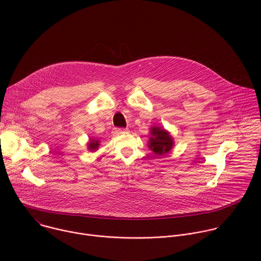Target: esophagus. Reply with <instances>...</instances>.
<instances>
[{"mask_svg":"<svg viewBox=\"0 0 261 261\" xmlns=\"http://www.w3.org/2000/svg\"><path fill=\"white\" fill-rule=\"evenodd\" d=\"M127 132V129H123V128H116L114 130V134L115 135H121V134H124Z\"/></svg>","mask_w":261,"mask_h":261,"instance_id":"1","label":"esophagus"}]
</instances>
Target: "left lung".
<instances>
[{"mask_svg": "<svg viewBox=\"0 0 261 261\" xmlns=\"http://www.w3.org/2000/svg\"><path fill=\"white\" fill-rule=\"evenodd\" d=\"M151 137L147 146L157 155H164L168 153L173 146V139L169 132L160 127L151 128Z\"/></svg>", "mask_w": 261, "mask_h": 261, "instance_id": "left-lung-1", "label": "left lung"}]
</instances>
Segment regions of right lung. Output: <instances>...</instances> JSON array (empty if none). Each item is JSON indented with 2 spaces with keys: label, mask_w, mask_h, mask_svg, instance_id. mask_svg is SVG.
Masks as SVG:
<instances>
[{
  "label": "right lung",
  "mask_w": 261,
  "mask_h": 261,
  "mask_svg": "<svg viewBox=\"0 0 261 261\" xmlns=\"http://www.w3.org/2000/svg\"><path fill=\"white\" fill-rule=\"evenodd\" d=\"M99 140L95 138H90V142H88V150L91 152H95L99 147Z\"/></svg>",
  "instance_id": "add662e5"
}]
</instances>
